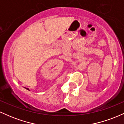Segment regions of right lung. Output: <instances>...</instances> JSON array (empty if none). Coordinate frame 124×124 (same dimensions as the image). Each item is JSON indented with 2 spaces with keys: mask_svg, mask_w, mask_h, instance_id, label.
<instances>
[{
  "mask_svg": "<svg viewBox=\"0 0 124 124\" xmlns=\"http://www.w3.org/2000/svg\"><path fill=\"white\" fill-rule=\"evenodd\" d=\"M28 89V90H29V89Z\"/></svg>",
  "mask_w": 124,
  "mask_h": 124,
  "instance_id": "obj_1",
  "label": "right lung"
}]
</instances>
